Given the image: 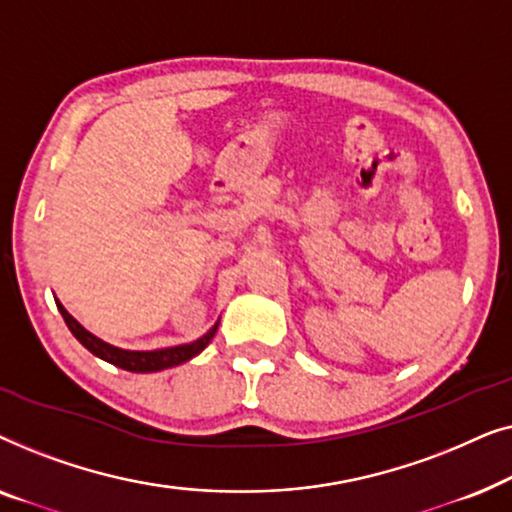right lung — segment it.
Returning a JSON list of instances; mask_svg holds the SVG:
<instances>
[{"label": "right lung", "instance_id": "obj_1", "mask_svg": "<svg viewBox=\"0 0 512 512\" xmlns=\"http://www.w3.org/2000/svg\"><path fill=\"white\" fill-rule=\"evenodd\" d=\"M55 305H58V310L62 314V319H65L69 331H72L74 338L79 340L90 354H95L97 359L111 363V366L130 370V373H158V370L174 368L179 366V363L191 361L193 356H198L202 349L212 342L221 321L216 319V324L209 328L205 335H200V338L193 342H186V345L160 347V349H123V347L109 345V342H104L102 338H97V335L86 331V328H83L79 321L65 310V305H62L58 298H55Z\"/></svg>", "mask_w": 512, "mask_h": 512}]
</instances>
